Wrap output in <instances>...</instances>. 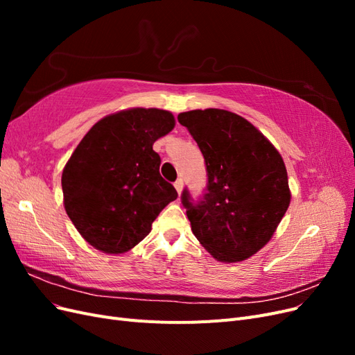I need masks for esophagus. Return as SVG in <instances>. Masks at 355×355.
Listing matches in <instances>:
<instances>
[{
  "mask_svg": "<svg viewBox=\"0 0 355 355\" xmlns=\"http://www.w3.org/2000/svg\"><path fill=\"white\" fill-rule=\"evenodd\" d=\"M175 188H176V191H178V194L180 196V194H182V188H184V180L178 179V180L175 182Z\"/></svg>",
  "mask_w": 355,
  "mask_h": 355,
  "instance_id": "34e87169",
  "label": "esophagus"
}]
</instances>
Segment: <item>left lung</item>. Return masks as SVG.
Masks as SVG:
<instances>
[{
    "instance_id": "left-lung-1",
    "label": "left lung",
    "mask_w": 355,
    "mask_h": 355,
    "mask_svg": "<svg viewBox=\"0 0 355 355\" xmlns=\"http://www.w3.org/2000/svg\"><path fill=\"white\" fill-rule=\"evenodd\" d=\"M204 157L206 194L182 191L191 230L214 259L240 262L271 240L290 204L284 161L245 120L225 110L178 115Z\"/></svg>"
}]
</instances>
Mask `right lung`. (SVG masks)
I'll use <instances>...</instances> for the list:
<instances>
[{
	"label": "right lung",
	"instance_id": "right-lung-1",
	"mask_svg": "<svg viewBox=\"0 0 355 355\" xmlns=\"http://www.w3.org/2000/svg\"><path fill=\"white\" fill-rule=\"evenodd\" d=\"M175 116L157 108H132L102 118L75 148L62 173L63 204L83 239L118 254L151 231L175 187L159 175L157 139L173 130Z\"/></svg>",
	"mask_w": 355,
	"mask_h": 355
}]
</instances>
